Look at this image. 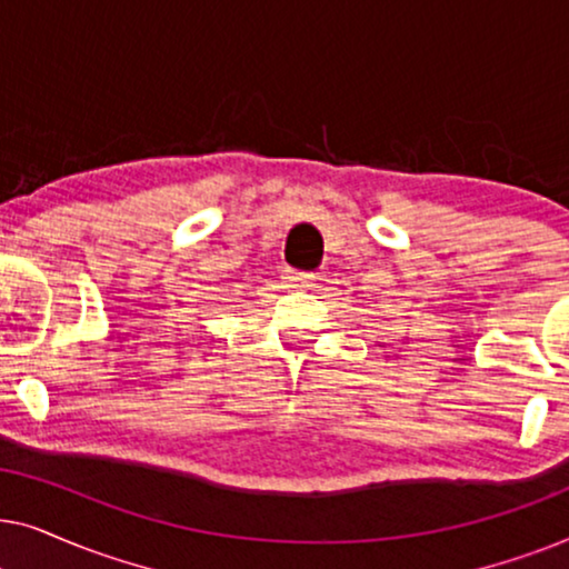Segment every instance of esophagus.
<instances>
[{
    "label": "esophagus",
    "instance_id": "34e87169",
    "mask_svg": "<svg viewBox=\"0 0 569 569\" xmlns=\"http://www.w3.org/2000/svg\"><path fill=\"white\" fill-rule=\"evenodd\" d=\"M282 279H284L287 287H292V290H310V287H313V282H316V274H313V271H302V269L287 267L282 271Z\"/></svg>",
    "mask_w": 569,
    "mask_h": 569
}]
</instances>
